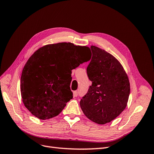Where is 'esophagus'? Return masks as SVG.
Instances as JSON below:
<instances>
[{
	"label": "esophagus",
	"instance_id": "34e87169",
	"mask_svg": "<svg viewBox=\"0 0 154 154\" xmlns=\"http://www.w3.org/2000/svg\"><path fill=\"white\" fill-rule=\"evenodd\" d=\"M78 92L77 91H75L73 92V96L74 97H76L78 96Z\"/></svg>",
	"mask_w": 154,
	"mask_h": 154
}]
</instances>
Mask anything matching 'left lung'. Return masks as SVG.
<instances>
[{"label":"left lung","instance_id":"obj_1","mask_svg":"<svg viewBox=\"0 0 154 154\" xmlns=\"http://www.w3.org/2000/svg\"><path fill=\"white\" fill-rule=\"evenodd\" d=\"M87 68L92 82L80 104L83 114L92 122L104 125L116 119L127 105L130 87L127 74L114 56L94 45Z\"/></svg>","mask_w":154,"mask_h":154}]
</instances>
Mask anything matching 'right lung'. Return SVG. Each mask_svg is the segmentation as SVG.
Segmentation results:
<instances>
[{
  "label": "right lung",
  "mask_w": 154,
  "mask_h": 154,
  "mask_svg": "<svg viewBox=\"0 0 154 154\" xmlns=\"http://www.w3.org/2000/svg\"><path fill=\"white\" fill-rule=\"evenodd\" d=\"M89 48L60 42L43 46L23 68L20 92L24 106L35 117L48 119L58 116L72 98L71 71L88 61Z\"/></svg>",
  "instance_id": "add662e5"
}]
</instances>
